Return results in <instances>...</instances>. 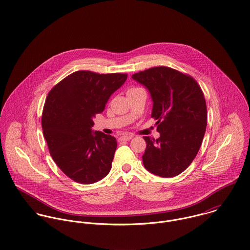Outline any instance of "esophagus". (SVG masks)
I'll return each instance as SVG.
<instances>
[{"instance_id": "34e87169", "label": "esophagus", "mask_w": 250, "mask_h": 250, "mask_svg": "<svg viewBox=\"0 0 250 250\" xmlns=\"http://www.w3.org/2000/svg\"><path fill=\"white\" fill-rule=\"evenodd\" d=\"M131 139H133V136L131 135H125V136H121L119 138V141H130Z\"/></svg>"}]
</instances>
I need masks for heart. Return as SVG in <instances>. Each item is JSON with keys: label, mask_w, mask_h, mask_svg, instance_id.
Segmentation results:
<instances>
[{"label": "heart", "mask_w": 250, "mask_h": 250, "mask_svg": "<svg viewBox=\"0 0 250 250\" xmlns=\"http://www.w3.org/2000/svg\"><path fill=\"white\" fill-rule=\"evenodd\" d=\"M136 89H138V88H130V89L128 90V92H129V91H132V90H136Z\"/></svg>", "instance_id": "heart-1"}]
</instances>
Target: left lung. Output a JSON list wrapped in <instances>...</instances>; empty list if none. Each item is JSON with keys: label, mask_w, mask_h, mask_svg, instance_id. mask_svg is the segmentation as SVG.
Returning a JSON list of instances; mask_svg holds the SVG:
<instances>
[{"label": "left lung", "mask_w": 250, "mask_h": 250, "mask_svg": "<svg viewBox=\"0 0 250 250\" xmlns=\"http://www.w3.org/2000/svg\"><path fill=\"white\" fill-rule=\"evenodd\" d=\"M132 79L149 91L151 117L160 133L157 140L144 137V166L158 176H175L192 163L201 147L208 122L204 93L193 78L167 67L151 68Z\"/></svg>", "instance_id": "left-lung-1"}]
</instances>
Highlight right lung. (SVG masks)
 Listing matches in <instances>:
<instances>
[{"label":"right lung","instance_id":"1","mask_svg":"<svg viewBox=\"0 0 250 250\" xmlns=\"http://www.w3.org/2000/svg\"><path fill=\"white\" fill-rule=\"evenodd\" d=\"M127 80L126 74L100 75L78 71L48 93L42 126L50 155L71 179L91 184L110 170L116 139L92 131L93 118Z\"/></svg>","mask_w":250,"mask_h":250}]
</instances>
